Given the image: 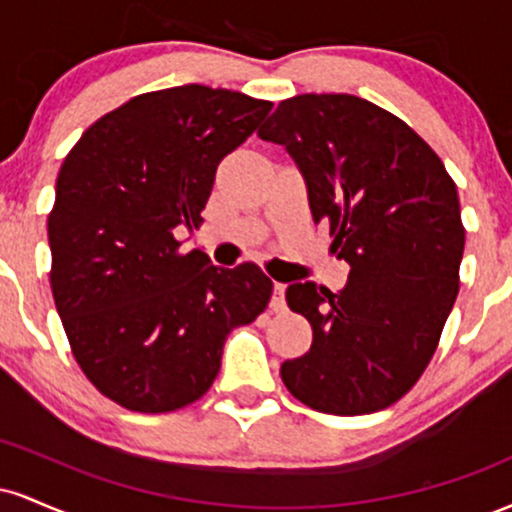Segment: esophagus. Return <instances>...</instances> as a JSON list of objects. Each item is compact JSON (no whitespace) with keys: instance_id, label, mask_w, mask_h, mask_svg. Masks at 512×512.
<instances>
[{"instance_id":"34e87169","label":"esophagus","mask_w":512,"mask_h":512,"mask_svg":"<svg viewBox=\"0 0 512 512\" xmlns=\"http://www.w3.org/2000/svg\"><path fill=\"white\" fill-rule=\"evenodd\" d=\"M272 310L274 313H284L286 310V286L284 284H274V291H272Z\"/></svg>"}]
</instances>
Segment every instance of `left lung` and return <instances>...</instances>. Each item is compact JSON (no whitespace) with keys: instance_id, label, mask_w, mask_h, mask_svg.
<instances>
[{"instance_id":"8db88e82","label":"left lung","mask_w":512,"mask_h":512,"mask_svg":"<svg viewBox=\"0 0 512 512\" xmlns=\"http://www.w3.org/2000/svg\"><path fill=\"white\" fill-rule=\"evenodd\" d=\"M257 134L289 151L315 223H330L332 252L351 267L337 293L313 281L286 289L313 346L281 363V380L325 414L390 407L436 354L460 291L455 182L407 122L349 93L281 101Z\"/></svg>"}]
</instances>
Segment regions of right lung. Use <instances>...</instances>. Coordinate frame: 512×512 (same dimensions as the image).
Instances as JSON below:
<instances>
[{"mask_svg": "<svg viewBox=\"0 0 512 512\" xmlns=\"http://www.w3.org/2000/svg\"><path fill=\"white\" fill-rule=\"evenodd\" d=\"M272 103L199 84L142 93L103 115L64 158L48 216L50 286L72 354L120 407L163 414L219 375L228 332L272 298L257 264L178 252L216 168Z\"/></svg>", "mask_w": 512, "mask_h": 512, "instance_id": "add662e5", "label": "right lung"}]
</instances>
